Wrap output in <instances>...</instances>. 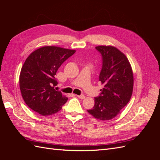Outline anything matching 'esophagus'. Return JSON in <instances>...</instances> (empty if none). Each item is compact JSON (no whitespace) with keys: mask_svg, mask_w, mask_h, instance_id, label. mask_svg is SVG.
Wrapping results in <instances>:
<instances>
[{"mask_svg":"<svg viewBox=\"0 0 160 160\" xmlns=\"http://www.w3.org/2000/svg\"><path fill=\"white\" fill-rule=\"evenodd\" d=\"M76 96H77L78 98L81 99H85V96L84 95H76Z\"/></svg>","mask_w":160,"mask_h":160,"instance_id":"obj_1","label":"esophagus"}]
</instances>
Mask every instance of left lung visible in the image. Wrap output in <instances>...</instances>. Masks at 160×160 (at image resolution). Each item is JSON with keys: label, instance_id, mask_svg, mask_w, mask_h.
<instances>
[{"label": "left lung", "instance_id": "8db88e82", "mask_svg": "<svg viewBox=\"0 0 160 160\" xmlns=\"http://www.w3.org/2000/svg\"><path fill=\"white\" fill-rule=\"evenodd\" d=\"M95 48L103 58L99 81L103 88L100 96L95 98L93 109L88 111L96 119L108 121L116 117L129 101L133 74L127 57L117 48L106 45Z\"/></svg>", "mask_w": 160, "mask_h": 160}]
</instances>
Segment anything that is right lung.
I'll list each match as a JSON object with an SVG mask.
<instances>
[{"instance_id":"obj_1","label":"right lung","mask_w":160,"mask_h":160,"mask_svg":"<svg viewBox=\"0 0 160 160\" xmlns=\"http://www.w3.org/2000/svg\"><path fill=\"white\" fill-rule=\"evenodd\" d=\"M75 50L44 46L34 51L22 67L19 85L25 103L42 116L51 115L62 109L68 98L57 91L56 72Z\"/></svg>"}]
</instances>
